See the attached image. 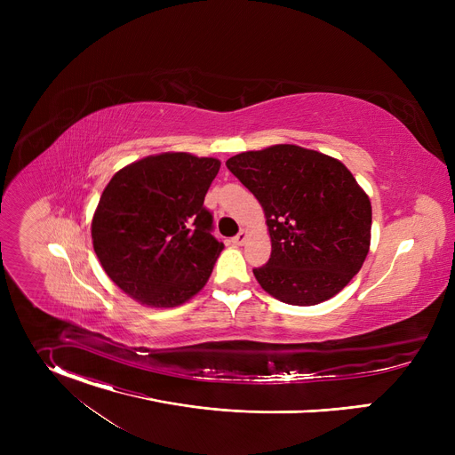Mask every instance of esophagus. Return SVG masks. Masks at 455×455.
I'll list each match as a JSON object with an SVG mask.
<instances>
[{"mask_svg":"<svg viewBox=\"0 0 455 455\" xmlns=\"http://www.w3.org/2000/svg\"><path fill=\"white\" fill-rule=\"evenodd\" d=\"M246 235H248V234H246V230H241L237 235H234V237H232V243H234V244H243V243L246 241Z\"/></svg>","mask_w":455,"mask_h":455,"instance_id":"34e87169","label":"esophagus"}]
</instances>
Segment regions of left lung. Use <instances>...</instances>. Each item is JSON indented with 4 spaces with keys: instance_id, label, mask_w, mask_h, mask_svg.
Returning <instances> with one entry per match:
<instances>
[{
    "instance_id": "1",
    "label": "left lung",
    "mask_w": 455,
    "mask_h": 455,
    "mask_svg": "<svg viewBox=\"0 0 455 455\" xmlns=\"http://www.w3.org/2000/svg\"><path fill=\"white\" fill-rule=\"evenodd\" d=\"M227 167L267 216L272 255L253 270L265 291L286 304L313 306L347 286L369 251L372 211L342 162L279 144L235 155Z\"/></svg>"
}]
</instances>
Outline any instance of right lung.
Wrapping results in <instances>:
<instances>
[{"mask_svg": "<svg viewBox=\"0 0 455 455\" xmlns=\"http://www.w3.org/2000/svg\"><path fill=\"white\" fill-rule=\"evenodd\" d=\"M220 165L216 158L162 153L109 180L92 239L104 272L124 293L153 307H174L207 284L223 250L204 207Z\"/></svg>", "mask_w": 455, "mask_h": 455, "instance_id": "add662e5", "label": "right lung"}]
</instances>
